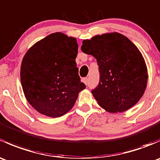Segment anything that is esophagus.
Returning a JSON list of instances; mask_svg holds the SVG:
<instances>
[{"mask_svg":"<svg viewBox=\"0 0 160 160\" xmlns=\"http://www.w3.org/2000/svg\"><path fill=\"white\" fill-rule=\"evenodd\" d=\"M82 81L83 82V83H85V84H88V79L87 78V77H84V78H83L82 79Z\"/></svg>","mask_w":160,"mask_h":160,"instance_id":"34e87169","label":"esophagus"}]
</instances>
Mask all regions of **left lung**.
<instances>
[{
	"mask_svg": "<svg viewBox=\"0 0 160 160\" xmlns=\"http://www.w3.org/2000/svg\"><path fill=\"white\" fill-rule=\"evenodd\" d=\"M81 50L93 56L99 67L100 81L92 93L98 104L110 113L123 112L142 97L148 72L138 48L118 32L83 40Z\"/></svg>",
	"mask_w": 160,
	"mask_h": 160,
	"instance_id": "obj_1",
	"label": "left lung"
}]
</instances>
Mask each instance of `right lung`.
I'll use <instances>...</instances> for the list:
<instances>
[{
	"mask_svg": "<svg viewBox=\"0 0 160 160\" xmlns=\"http://www.w3.org/2000/svg\"><path fill=\"white\" fill-rule=\"evenodd\" d=\"M77 39L61 32L50 34L27 51L21 66V82L28 103L42 114L64 115L86 86L80 81L76 57Z\"/></svg>",
	"mask_w": 160,
	"mask_h": 160,
	"instance_id": "obj_1",
	"label": "right lung"
}]
</instances>
